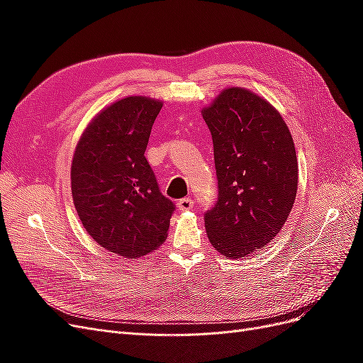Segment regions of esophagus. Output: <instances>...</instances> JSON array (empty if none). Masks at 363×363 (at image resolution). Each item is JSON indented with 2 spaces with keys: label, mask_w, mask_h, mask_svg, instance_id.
<instances>
[{
  "label": "esophagus",
  "mask_w": 363,
  "mask_h": 363,
  "mask_svg": "<svg viewBox=\"0 0 363 363\" xmlns=\"http://www.w3.org/2000/svg\"><path fill=\"white\" fill-rule=\"evenodd\" d=\"M179 211H189V208L194 207V200L192 199H182L177 203Z\"/></svg>",
  "instance_id": "esophagus-1"
}]
</instances>
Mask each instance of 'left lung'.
<instances>
[{
    "label": "left lung",
    "mask_w": 363,
    "mask_h": 363,
    "mask_svg": "<svg viewBox=\"0 0 363 363\" xmlns=\"http://www.w3.org/2000/svg\"><path fill=\"white\" fill-rule=\"evenodd\" d=\"M201 115L218 179L206 232L223 256L245 257L277 236L294 206L298 164L291 131L265 98L244 87L224 89Z\"/></svg>",
    "instance_id": "left-lung-1"
}]
</instances>
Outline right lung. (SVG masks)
Instances as JSON below:
<instances>
[{"instance_id":"obj_1","label":"right lung","mask_w":363,"mask_h":363,"mask_svg":"<svg viewBox=\"0 0 363 363\" xmlns=\"http://www.w3.org/2000/svg\"><path fill=\"white\" fill-rule=\"evenodd\" d=\"M162 106L127 96L106 107L83 131L72 159V199L83 227L98 245L128 259L164 242L175 211L145 159Z\"/></svg>"}]
</instances>
